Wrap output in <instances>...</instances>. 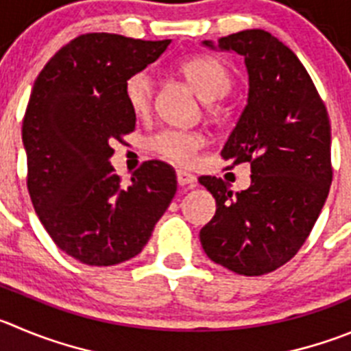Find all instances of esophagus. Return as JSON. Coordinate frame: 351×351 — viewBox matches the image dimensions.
<instances>
[{
  "label": "esophagus",
  "instance_id": "obj_1",
  "mask_svg": "<svg viewBox=\"0 0 351 351\" xmlns=\"http://www.w3.org/2000/svg\"><path fill=\"white\" fill-rule=\"evenodd\" d=\"M176 180H178V185L182 186H194L197 183L195 175L185 171V169H176Z\"/></svg>",
  "mask_w": 351,
  "mask_h": 351
}]
</instances>
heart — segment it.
<instances>
[{
    "mask_svg": "<svg viewBox=\"0 0 351 351\" xmlns=\"http://www.w3.org/2000/svg\"><path fill=\"white\" fill-rule=\"evenodd\" d=\"M178 72L189 86L206 104L223 98L232 90V74L220 60L213 57H192L182 62ZM124 100L135 116H147L152 109L154 81L147 71L133 72L124 81ZM202 136L195 131L160 130L147 140V147L154 154L178 162L191 165L195 152L202 147Z\"/></svg>",
    "mask_w": 351,
    "mask_h": 351,
    "instance_id": "heart-1",
    "label": "heart"
}]
</instances>
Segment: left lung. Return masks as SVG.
<instances>
[{"instance_id":"obj_1","label":"left lung","mask_w":351,"mask_h":351,"mask_svg":"<svg viewBox=\"0 0 351 351\" xmlns=\"http://www.w3.org/2000/svg\"><path fill=\"white\" fill-rule=\"evenodd\" d=\"M218 48L242 55L250 74L247 106L221 157L230 168L250 162L253 175L235 195L221 178H199L216 199L201 244L215 263L254 277L287 263L322 211L332 182L329 114L300 58L270 32H235Z\"/></svg>"}]
</instances>
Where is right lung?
Instances as JSON below:
<instances>
[{"mask_svg":"<svg viewBox=\"0 0 351 351\" xmlns=\"http://www.w3.org/2000/svg\"><path fill=\"white\" fill-rule=\"evenodd\" d=\"M171 39L109 32L77 36L39 72L22 123L27 191L39 221L64 253L91 267L136 256L176 192L175 169L145 160L124 185L112 140L135 130L124 81Z\"/></svg>","mask_w":351,"mask_h":351,"instance_id":"obj_1","label":"right lung"}]
</instances>
